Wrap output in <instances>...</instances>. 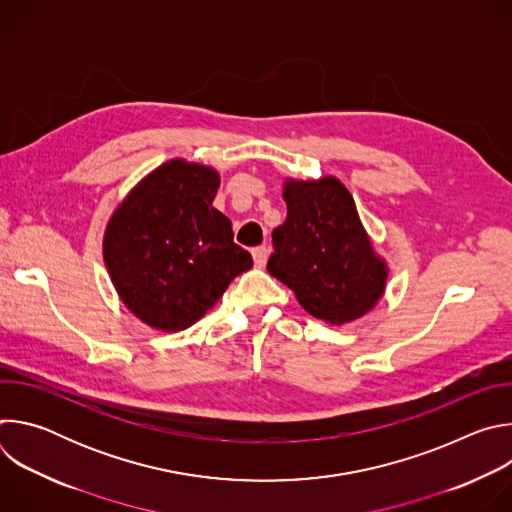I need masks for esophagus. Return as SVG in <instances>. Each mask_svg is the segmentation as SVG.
<instances>
[{
    "mask_svg": "<svg viewBox=\"0 0 512 512\" xmlns=\"http://www.w3.org/2000/svg\"><path fill=\"white\" fill-rule=\"evenodd\" d=\"M267 255H269V249L267 247H255L253 249V261L257 267H263L267 263Z\"/></svg>",
    "mask_w": 512,
    "mask_h": 512,
    "instance_id": "34e87169",
    "label": "esophagus"
}]
</instances>
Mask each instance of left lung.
I'll list each match as a JSON object with an SVG mask.
<instances>
[{
	"instance_id": "left-lung-1",
	"label": "left lung",
	"mask_w": 512,
	"mask_h": 512,
	"mask_svg": "<svg viewBox=\"0 0 512 512\" xmlns=\"http://www.w3.org/2000/svg\"><path fill=\"white\" fill-rule=\"evenodd\" d=\"M285 223L273 231L267 271L300 306L328 324H346L375 308L387 265L375 255L352 194L334 178L285 180Z\"/></svg>"
}]
</instances>
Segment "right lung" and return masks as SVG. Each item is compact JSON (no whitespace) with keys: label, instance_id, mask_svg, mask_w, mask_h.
<instances>
[{"label":"right lung","instance_id":"right-lung-1","mask_svg":"<svg viewBox=\"0 0 512 512\" xmlns=\"http://www.w3.org/2000/svg\"><path fill=\"white\" fill-rule=\"evenodd\" d=\"M216 170L170 160L117 206L103 257L121 302L148 326L178 332L200 320L229 283L253 267L212 206Z\"/></svg>","mask_w":512,"mask_h":512}]
</instances>
